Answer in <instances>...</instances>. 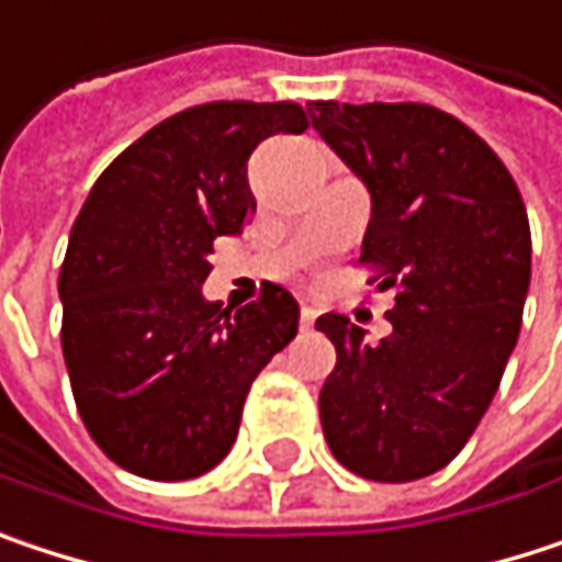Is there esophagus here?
<instances>
[{
    "label": "esophagus",
    "instance_id": "obj_1",
    "mask_svg": "<svg viewBox=\"0 0 562 562\" xmlns=\"http://www.w3.org/2000/svg\"><path fill=\"white\" fill-rule=\"evenodd\" d=\"M314 323H316V307L304 304V307H301V329H314Z\"/></svg>",
    "mask_w": 562,
    "mask_h": 562
}]
</instances>
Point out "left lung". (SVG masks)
<instances>
[{
  "label": "left lung",
  "mask_w": 562,
  "mask_h": 562,
  "mask_svg": "<svg viewBox=\"0 0 562 562\" xmlns=\"http://www.w3.org/2000/svg\"><path fill=\"white\" fill-rule=\"evenodd\" d=\"M319 138L372 196L362 239L397 297L379 346L342 314L319 391L323 437L349 472L411 482L443 469L488 411L515 352L530 288L518 183L459 119L420 103L311 105Z\"/></svg>",
  "instance_id": "1"
}]
</instances>
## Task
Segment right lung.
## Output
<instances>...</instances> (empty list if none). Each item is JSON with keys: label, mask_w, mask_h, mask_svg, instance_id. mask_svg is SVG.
<instances>
[{"label": "right lung", "mask_w": 562, "mask_h": 562, "mask_svg": "<svg viewBox=\"0 0 562 562\" xmlns=\"http://www.w3.org/2000/svg\"><path fill=\"white\" fill-rule=\"evenodd\" d=\"M297 103L226 100L183 109L128 145L93 183L64 255V362L77 411L115 465L180 482L236 443L255 375L297 336L281 284L223 311L203 297L213 239L255 213L248 155L301 135Z\"/></svg>", "instance_id": "1"}]
</instances>
